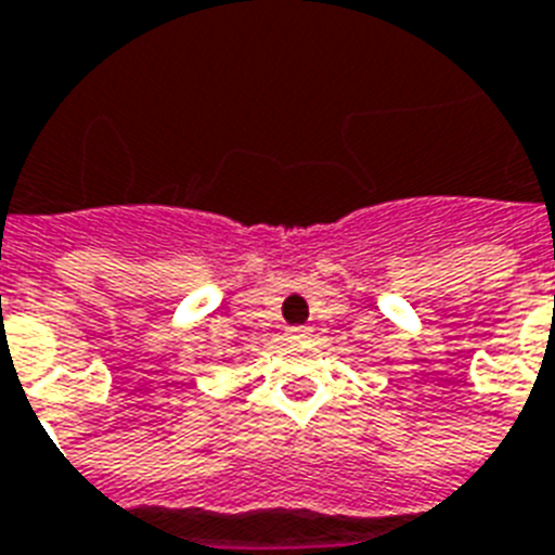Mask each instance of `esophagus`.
I'll return each mask as SVG.
<instances>
[{
    "label": "esophagus",
    "instance_id": "obj_1",
    "mask_svg": "<svg viewBox=\"0 0 555 555\" xmlns=\"http://www.w3.org/2000/svg\"><path fill=\"white\" fill-rule=\"evenodd\" d=\"M287 336L291 339H305V336H310L308 327H287Z\"/></svg>",
    "mask_w": 555,
    "mask_h": 555
}]
</instances>
